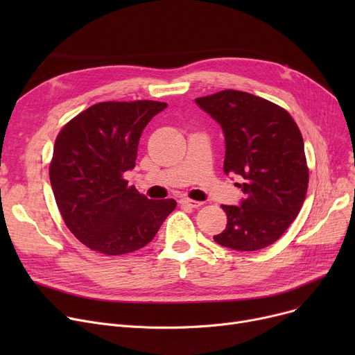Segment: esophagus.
Returning a JSON list of instances; mask_svg holds the SVG:
<instances>
[{
	"mask_svg": "<svg viewBox=\"0 0 355 355\" xmlns=\"http://www.w3.org/2000/svg\"><path fill=\"white\" fill-rule=\"evenodd\" d=\"M180 202L182 204V206L190 207V209H197L201 206V201H196V200H190V198H182Z\"/></svg>",
	"mask_w": 355,
	"mask_h": 355,
	"instance_id": "34e87169",
	"label": "esophagus"
}]
</instances>
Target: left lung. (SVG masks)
Returning a JSON list of instances; mask_svg holds the SVG:
<instances>
[{"instance_id":"obj_1","label":"left lung","mask_w":355,"mask_h":355,"mask_svg":"<svg viewBox=\"0 0 355 355\" xmlns=\"http://www.w3.org/2000/svg\"><path fill=\"white\" fill-rule=\"evenodd\" d=\"M196 103L223 129L225 173L243 178L245 197L225 206L227 226L214 241L240 252L265 249L300 213L308 190L301 130L285 109L239 90H221Z\"/></svg>"}]
</instances>
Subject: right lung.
<instances>
[{"mask_svg":"<svg viewBox=\"0 0 355 355\" xmlns=\"http://www.w3.org/2000/svg\"><path fill=\"white\" fill-rule=\"evenodd\" d=\"M168 105L155 101L102 102L73 118L55 138L50 182L69 230L107 256L151 241L177 207L149 200L123 180L134 170L144 128Z\"/></svg>","mask_w":355,"mask_h":355,"instance_id":"obj_1","label":"right lung"}]
</instances>
